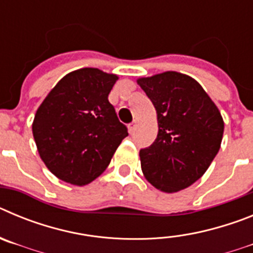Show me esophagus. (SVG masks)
Instances as JSON below:
<instances>
[{
	"instance_id": "obj_1",
	"label": "esophagus",
	"mask_w": 253,
	"mask_h": 253,
	"mask_svg": "<svg viewBox=\"0 0 253 253\" xmlns=\"http://www.w3.org/2000/svg\"><path fill=\"white\" fill-rule=\"evenodd\" d=\"M135 128H137V120H134V122H131L130 124L128 125V130H129V133H133L134 130H135Z\"/></svg>"
}]
</instances>
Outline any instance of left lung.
<instances>
[{
    "instance_id": "left-lung-1",
    "label": "left lung",
    "mask_w": 253,
    "mask_h": 253,
    "mask_svg": "<svg viewBox=\"0 0 253 253\" xmlns=\"http://www.w3.org/2000/svg\"><path fill=\"white\" fill-rule=\"evenodd\" d=\"M157 113L158 134L140 149V166L149 184L177 193L202 177L222 143L220 111L193 77L175 71L137 80Z\"/></svg>"
}]
</instances>
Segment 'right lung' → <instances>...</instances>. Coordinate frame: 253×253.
Here are the masks:
<instances>
[{
	"label": "right lung",
	"instance_id": "right-lung-1",
	"mask_svg": "<svg viewBox=\"0 0 253 253\" xmlns=\"http://www.w3.org/2000/svg\"><path fill=\"white\" fill-rule=\"evenodd\" d=\"M118 78L97 68L77 69L38 107L33 135L40 158L59 180L76 186L92 182L128 135L107 100Z\"/></svg>",
	"mask_w": 253,
	"mask_h": 253
}]
</instances>
